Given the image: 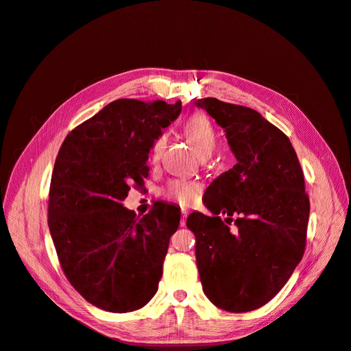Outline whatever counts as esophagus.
<instances>
[{
    "label": "esophagus",
    "instance_id": "1",
    "mask_svg": "<svg viewBox=\"0 0 351 351\" xmlns=\"http://www.w3.org/2000/svg\"><path fill=\"white\" fill-rule=\"evenodd\" d=\"M187 215H189V210H187L186 208H182V221H180V224H182V227H184V226H186Z\"/></svg>",
    "mask_w": 351,
    "mask_h": 351
}]
</instances>
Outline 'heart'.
Returning a JSON list of instances; mask_svg holds the SVG:
<instances>
[{"label":"heart","instance_id":"b5f03b06","mask_svg":"<svg viewBox=\"0 0 351 351\" xmlns=\"http://www.w3.org/2000/svg\"><path fill=\"white\" fill-rule=\"evenodd\" d=\"M184 134L190 145L193 146L195 152L200 158H208L214 152L217 146V133L214 125L206 119L205 115L195 114L184 123ZM167 143V134L161 133L155 137L151 147V155L154 159H158L162 155ZM162 195L169 199L176 200L182 205L193 204L199 195V186L187 180H171L162 189Z\"/></svg>","mask_w":351,"mask_h":351}]
</instances>
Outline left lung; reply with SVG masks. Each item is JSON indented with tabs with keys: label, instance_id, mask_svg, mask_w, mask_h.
Segmentation results:
<instances>
[{
	"label": "left lung",
	"instance_id": "1",
	"mask_svg": "<svg viewBox=\"0 0 351 351\" xmlns=\"http://www.w3.org/2000/svg\"><path fill=\"white\" fill-rule=\"evenodd\" d=\"M196 105L226 130L237 159L206 189L214 217H187L199 277L219 309L250 312L277 295L303 258L311 212L303 171L289 137L258 111L217 98ZM232 215L236 232L229 231Z\"/></svg>",
	"mask_w": 351,
	"mask_h": 351
}]
</instances>
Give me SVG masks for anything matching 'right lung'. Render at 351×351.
<instances>
[{"label": "right lung", "instance_id": "add662e5", "mask_svg": "<svg viewBox=\"0 0 351 351\" xmlns=\"http://www.w3.org/2000/svg\"><path fill=\"white\" fill-rule=\"evenodd\" d=\"M180 111L182 101L117 99L71 130L58 151L51 237L70 284L102 311H137L158 290L180 210L155 202L139 218L121 202L130 186H145L152 142Z\"/></svg>", "mask_w": 351, "mask_h": 351}]
</instances>
